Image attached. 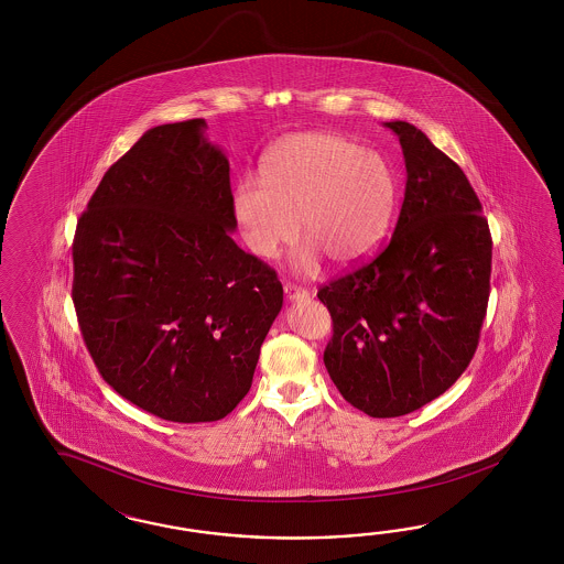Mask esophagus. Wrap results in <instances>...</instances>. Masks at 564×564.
<instances>
[{
  "label": "esophagus",
  "instance_id": "esophagus-1",
  "mask_svg": "<svg viewBox=\"0 0 564 564\" xmlns=\"http://www.w3.org/2000/svg\"><path fill=\"white\" fill-rule=\"evenodd\" d=\"M285 295H288V300L290 302H304L310 297V293L307 290H302V288H297V285H293V283H285Z\"/></svg>",
  "mask_w": 564,
  "mask_h": 564
}]
</instances>
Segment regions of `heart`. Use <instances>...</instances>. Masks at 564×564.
I'll list each match as a JSON object with an SVG mask.
<instances>
[{"instance_id":"1","label":"heart","mask_w":564,"mask_h":564,"mask_svg":"<svg viewBox=\"0 0 564 564\" xmlns=\"http://www.w3.org/2000/svg\"><path fill=\"white\" fill-rule=\"evenodd\" d=\"M262 184L243 177L231 189V213L248 250L274 258L302 231L295 269L314 273L323 257L354 267L387 236L394 182L384 159L335 132L281 138L260 163Z\"/></svg>"}]
</instances>
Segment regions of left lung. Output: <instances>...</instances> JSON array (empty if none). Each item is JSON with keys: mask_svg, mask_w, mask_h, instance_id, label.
Listing matches in <instances>:
<instances>
[{"mask_svg": "<svg viewBox=\"0 0 564 564\" xmlns=\"http://www.w3.org/2000/svg\"><path fill=\"white\" fill-rule=\"evenodd\" d=\"M405 161V194L384 250L330 281V380L359 411L399 417L455 384L476 354L492 238L462 167L408 121H387Z\"/></svg>", "mask_w": 564, "mask_h": 564, "instance_id": "1", "label": "left lung"}]
</instances>
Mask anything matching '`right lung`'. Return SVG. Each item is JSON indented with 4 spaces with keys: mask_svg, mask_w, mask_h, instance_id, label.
I'll return each instance as SVG.
<instances>
[{
    "mask_svg": "<svg viewBox=\"0 0 564 564\" xmlns=\"http://www.w3.org/2000/svg\"><path fill=\"white\" fill-rule=\"evenodd\" d=\"M205 130L144 132L102 175L72 246V300L102 380L180 424L236 410L283 306L273 269L231 238L229 161Z\"/></svg>",
    "mask_w": 564,
    "mask_h": 564,
    "instance_id": "1",
    "label": "right lung"
}]
</instances>
